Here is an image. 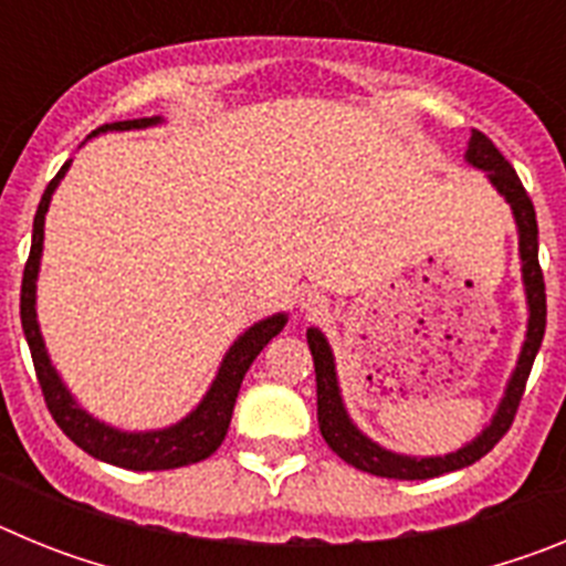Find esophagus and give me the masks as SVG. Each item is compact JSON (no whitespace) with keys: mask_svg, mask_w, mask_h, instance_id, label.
<instances>
[{"mask_svg":"<svg viewBox=\"0 0 566 566\" xmlns=\"http://www.w3.org/2000/svg\"><path fill=\"white\" fill-rule=\"evenodd\" d=\"M300 308H303V312H308V314L319 312V308H323V297H319V294H314V292H303V294H300Z\"/></svg>","mask_w":566,"mask_h":566,"instance_id":"obj_1","label":"esophagus"}]
</instances>
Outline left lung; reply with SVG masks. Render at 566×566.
Returning a JSON list of instances; mask_svg holds the SVG:
<instances>
[{"mask_svg": "<svg viewBox=\"0 0 566 566\" xmlns=\"http://www.w3.org/2000/svg\"><path fill=\"white\" fill-rule=\"evenodd\" d=\"M464 161L473 169H482L488 175L490 187L502 195L504 201L510 203L513 221H516L518 234V260H522V286L524 300H527V332H524L522 352H518L516 368L510 371L504 394L499 399L496 411L490 417L476 437L464 442L457 451L444 453V457H411V453H397L374 442L368 433L357 428L352 419L348 408L343 402V391H339V377H337V363H334V352L328 345L326 334L312 326L306 332L308 348L314 357V374H317V422L319 433L328 442L334 453L352 468L374 473L382 479H399V482H413V479H433L442 473H453L468 464L479 462L488 451H493V444L507 433L510 422L516 417V408L522 402L524 385H527L530 368L536 359L538 348L544 339V326H547V294H544V274L538 266V223H536V209L530 195L524 192L522 181H518L516 169L510 167L507 158L493 147L488 135L479 129L470 133L468 153Z\"/></svg>", "mask_w": 566, "mask_h": 566, "instance_id": "obj_1", "label": "left lung"}]
</instances>
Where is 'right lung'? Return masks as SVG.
Masks as SVG:
<instances>
[{
  "mask_svg": "<svg viewBox=\"0 0 566 566\" xmlns=\"http://www.w3.org/2000/svg\"><path fill=\"white\" fill-rule=\"evenodd\" d=\"M164 124L161 115L155 118H135V122H115L104 124L90 138L104 133H127V129H147ZM70 158L53 181L44 189L42 201H39L36 218H33V240H30V258L24 263V277H22V328L24 339L30 345V357H33V368H36L39 385H42L44 402H48L50 413L56 419V424L67 433L73 442L82 448L84 453H90L93 459H102V462L115 464V468L124 470H172L184 468V464L203 462L207 457H212L218 448H221L223 437L229 431V422H232L234 399H238L240 382L247 377L249 365L254 363L263 345L272 337H277L283 332V326L289 323L286 312H277L272 317H263L258 323L247 328L243 334H238L229 352L223 354L214 379L209 382L207 394L201 397V402L195 405L187 417H181L178 422L167 424V428H153V431H124V428H115V424L104 422V419L93 417V413L78 402L70 388L64 385L62 374L56 371V365L50 359L48 345H44L42 328H39L36 317V280L39 269H42V249H44V214H48L50 201H53V192L59 189L62 178L67 175Z\"/></svg>",
  "mask_w": 566,
  "mask_h": 566,
  "instance_id": "add662e5",
  "label": "right lung"
}]
</instances>
